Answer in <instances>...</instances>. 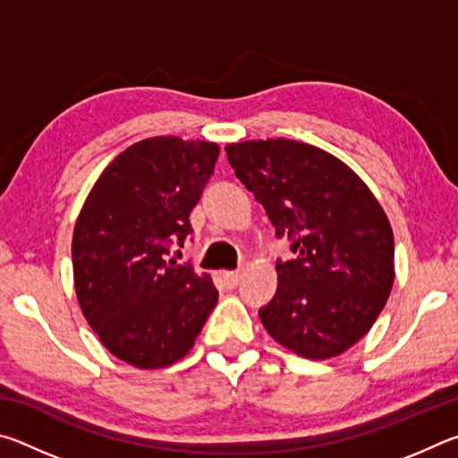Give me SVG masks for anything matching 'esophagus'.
<instances>
[{"instance_id":"34e87169","label":"esophagus","mask_w":458,"mask_h":458,"mask_svg":"<svg viewBox=\"0 0 458 458\" xmlns=\"http://www.w3.org/2000/svg\"><path fill=\"white\" fill-rule=\"evenodd\" d=\"M222 281L228 289H234V286L240 283V273L238 270H230V273H222Z\"/></svg>"}]
</instances>
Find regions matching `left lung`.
<instances>
[{
    "instance_id": "obj_1",
    "label": "left lung",
    "mask_w": 458,
    "mask_h": 458,
    "mask_svg": "<svg viewBox=\"0 0 458 458\" xmlns=\"http://www.w3.org/2000/svg\"><path fill=\"white\" fill-rule=\"evenodd\" d=\"M238 180L265 208L293 260L259 315L276 344L329 360L366 335L394 284V232L366 182L319 147L267 139L226 145Z\"/></svg>"
}]
</instances>
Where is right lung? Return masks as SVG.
Masks as SVG:
<instances>
[{"instance_id": "obj_1", "label": "right lung", "mask_w": 458, "mask_h": 458, "mask_svg": "<svg viewBox=\"0 0 458 458\" xmlns=\"http://www.w3.org/2000/svg\"><path fill=\"white\" fill-rule=\"evenodd\" d=\"M212 141L149 137L119 153L84 199L72 234L81 311L114 358L161 369L190 353L218 303L210 275L167 254L214 174Z\"/></svg>"}]
</instances>
